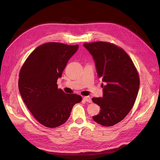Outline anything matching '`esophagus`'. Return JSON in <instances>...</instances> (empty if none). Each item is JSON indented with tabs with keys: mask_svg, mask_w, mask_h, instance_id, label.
Returning <instances> with one entry per match:
<instances>
[{
	"mask_svg": "<svg viewBox=\"0 0 160 160\" xmlns=\"http://www.w3.org/2000/svg\"><path fill=\"white\" fill-rule=\"evenodd\" d=\"M83 100L85 101L86 102H88V103H91L92 101L91 99L89 96H87V97H84L83 98Z\"/></svg>",
	"mask_w": 160,
	"mask_h": 160,
	"instance_id": "34e87169",
	"label": "esophagus"
}]
</instances>
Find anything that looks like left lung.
Returning <instances> with one entry per match:
<instances>
[{
    "mask_svg": "<svg viewBox=\"0 0 160 160\" xmlns=\"http://www.w3.org/2000/svg\"><path fill=\"white\" fill-rule=\"evenodd\" d=\"M94 60L97 73L103 81L102 98L92 101L100 106L95 122L112 126L123 120L133 106L139 88V78L133 61L122 49L107 42L84 43Z\"/></svg>",
    "mask_w": 160,
    "mask_h": 160,
    "instance_id": "left-lung-1",
    "label": "left lung"
}]
</instances>
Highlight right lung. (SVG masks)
<instances>
[{
    "instance_id": "add662e5",
    "label": "right lung",
    "mask_w": 160,
    "mask_h": 160,
    "mask_svg": "<svg viewBox=\"0 0 160 160\" xmlns=\"http://www.w3.org/2000/svg\"><path fill=\"white\" fill-rule=\"evenodd\" d=\"M79 45L47 42L34 50L24 63L18 79V89L28 110L45 127L60 126L69 119L73 105L81 102L77 94H66L58 89L70 58Z\"/></svg>"
}]
</instances>
